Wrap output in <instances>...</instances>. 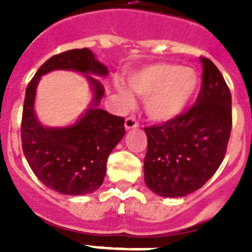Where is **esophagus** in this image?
<instances>
[{
    "label": "esophagus",
    "mask_w": 252,
    "mask_h": 252,
    "mask_svg": "<svg viewBox=\"0 0 252 252\" xmlns=\"http://www.w3.org/2000/svg\"><path fill=\"white\" fill-rule=\"evenodd\" d=\"M126 129H133V128H137L138 126V122L136 120V118L133 116H129V118L126 119Z\"/></svg>",
    "instance_id": "34e87169"
}]
</instances>
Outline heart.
<instances>
[{"instance_id": "1", "label": "heart", "mask_w": 252, "mask_h": 252, "mask_svg": "<svg viewBox=\"0 0 252 252\" xmlns=\"http://www.w3.org/2000/svg\"><path fill=\"white\" fill-rule=\"evenodd\" d=\"M200 77L192 68L172 63H157L145 66L129 77V87L145 99L146 112L150 118L165 122L183 112L199 90ZM124 102L130 104L132 95L118 85Z\"/></svg>"}]
</instances>
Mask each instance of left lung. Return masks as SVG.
Returning <instances> with one entry per match:
<instances>
[{"label": "left lung", "mask_w": 252, "mask_h": 252, "mask_svg": "<svg viewBox=\"0 0 252 252\" xmlns=\"http://www.w3.org/2000/svg\"><path fill=\"white\" fill-rule=\"evenodd\" d=\"M195 104L158 126H145L146 186L163 197L199 189L222 163L231 132V94L222 74L207 57Z\"/></svg>", "instance_id": "1"}]
</instances>
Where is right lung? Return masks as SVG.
Listing matches in <instances>:
<instances>
[{"instance_id":"right-lung-1","label":"right lung","mask_w":252,"mask_h":252,"mask_svg":"<svg viewBox=\"0 0 252 252\" xmlns=\"http://www.w3.org/2000/svg\"><path fill=\"white\" fill-rule=\"evenodd\" d=\"M56 68L87 73L94 89L92 107L68 128H47L33 114L37 82L43 74ZM108 70L90 49H70L45 61L26 89L22 114V149L33 174L41 183L64 195H86L102 186L107 158L124 137V119L98 108L104 89L90 74L106 76Z\"/></svg>"}]
</instances>
